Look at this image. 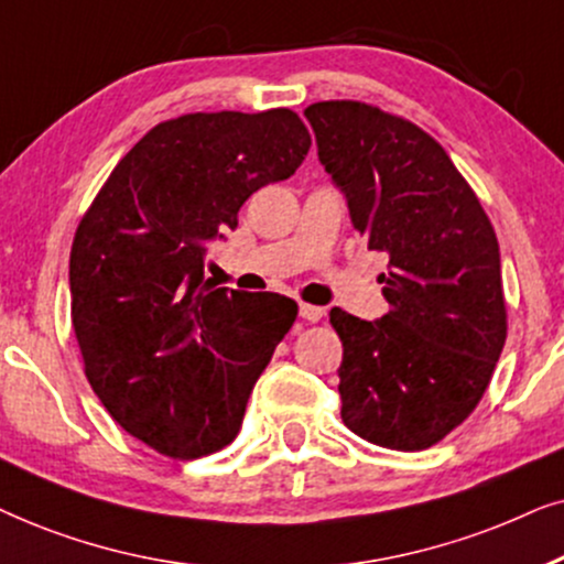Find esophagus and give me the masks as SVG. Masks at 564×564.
I'll use <instances>...</instances> for the list:
<instances>
[{
	"instance_id": "obj_1",
	"label": "esophagus",
	"mask_w": 564,
	"mask_h": 564,
	"mask_svg": "<svg viewBox=\"0 0 564 564\" xmlns=\"http://www.w3.org/2000/svg\"><path fill=\"white\" fill-rule=\"evenodd\" d=\"M299 314H302L306 322H319L322 317H325V310H322V306H314V304H299Z\"/></svg>"
}]
</instances>
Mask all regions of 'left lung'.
I'll list each match as a JSON object with an SVG mask.
<instances>
[{
	"label": "left lung",
	"instance_id": "8db88e82",
	"mask_svg": "<svg viewBox=\"0 0 564 564\" xmlns=\"http://www.w3.org/2000/svg\"><path fill=\"white\" fill-rule=\"evenodd\" d=\"M350 224L384 252L389 312H329L343 340V423L371 444L420 452L482 400L506 345L498 237L444 147L356 100L304 110Z\"/></svg>",
	"mask_w": 564,
	"mask_h": 564
}]
</instances>
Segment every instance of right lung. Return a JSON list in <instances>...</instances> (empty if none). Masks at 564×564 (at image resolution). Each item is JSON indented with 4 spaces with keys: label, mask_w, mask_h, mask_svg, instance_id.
<instances>
[{
    "label": "right lung",
    "mask_w": 564,
    "mask_h": 564,
    "mask_svg": "<svg viewBox=\"0 0 564 564\" xmlns=\"http://www.w3.org/2000/svg\"><path fill=\"white\" fill-rule=\"evenodd\" d=\"M302 118L191 112L154 126L82 216L69 258L72 325L112 420L172 459L235 441L254 381L299 306L214 289L206 250L242 204L310 152Z\"/></svg>",
    "instance_id": "right-lung-1"
}]
</instances>
